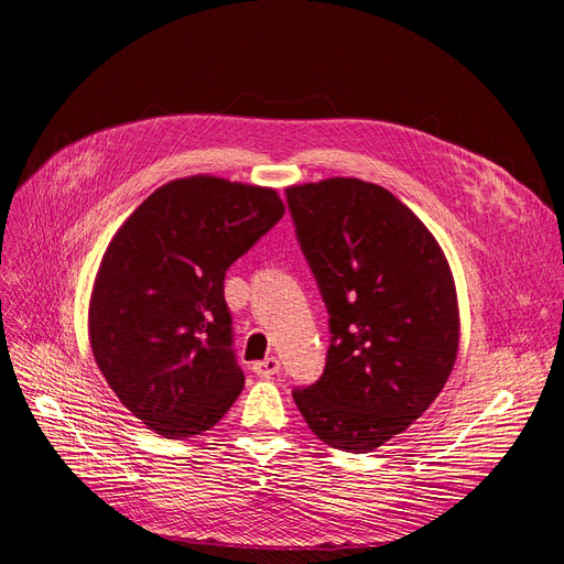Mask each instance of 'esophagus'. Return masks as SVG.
Returning <instances> with one entry per match:
<instances>
[{
  "label": "esophagus",
  "mask_w": 564,
  "mask_h": 564,
  "mask_svg": "<svg viewBox=\"0 0 564 564\" xmlns=\"http://www.w3.org/2000/svg\"><path fill=\"white\" fill-rule=\"evenodd\" d=\"M279 370H281V364H279L276 357H270V359L253 364V372L258 377H274V375H279Z\"/></svg>",
  "instance_id": "obj_1"
}]
</instances>
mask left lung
Returning a JSON list of instances; mask_svg holds the SVG:
<instances>
[{
	"instance_id": "obj_1",
	"label": "left lung",
	"mask_w": 564,
	"mask_h": 564,
	"mask_svg": "<svg viewBox=\"0 0 564 564\" xmlns=\"http://www.w3.org/2000/svg\"><path fill=\"white\" fill-rule=\"evenodd\" d=\"M285 198L332 332L322 377L292 398L327 446L370 453L421 419L451 377V267L425 224L379 185L329 177Z\"/></svg>"
}]
</instances>
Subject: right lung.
<instances>
[{
	"label": "right lung",
	"instance_id": "right-lung-1",
	"mask_svg": "<svg viewBox=\"0 0 564 564\" xmlns=\"http://www.w3.org/2000/svg\"><path fill=\"white\" fill-rule=\"evenodd\" d=\"M283 213L270 187L192 175L153 192L113 235L88 340L109 389L148 430L200 434L242 393L224 279Z\"/></svg>",
	"mask_w": 564,
	"mask_h": 564
}]
</instances>
